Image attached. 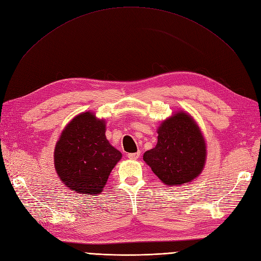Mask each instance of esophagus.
Segmentation results:
<instances>
[{
  "mask_svg": "<svg viewBox=\"0 0 261 261\" xmlns=\"http://www.w3.org/2000/svg\"><path fill=\"white\" fill-rule=\"evenodd\" d=\"M127 156L129 159H131V160H137V159L140 156V152L138 151V152H133V153H128Z\"/></svg>",
  "mask_w": 261,
  "mask_h": 261,
  "instance_id": "obj_1",
  "label": "esophagus"
}]
</instances>
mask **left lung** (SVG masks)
Listing matches in <instances>:
<instances>
[{
	"label": "left lung",
	"instance_id": "obj_1",
	"mask_svg": "<svg viewBox=\"0 0 261 261\" xmlns=\"http://www.w3.org/2000/svg\"><path fill=\"white\" fill-rule=\"evenodd\" d=\"M206 156V142L198 124L188 113L179 111L162 121L155 147L143 159L165 186L172 187L198 177Z\"/></svg>",
	"mask_w": 261,
	"mask_h": 261
}]
</instances>
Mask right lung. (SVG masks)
Masks as SVG:
<instances>
[{"mask_svg": "<svg viewBox=\"0 0 261 261\" xmlns=\"http://www.w3.org/2000/svg\"><path fill=\"white\" fill-rule=\"evenodd\" d=\"M122 156L106 137V120L94 113L75 116L55 145L54 166L62 182L79 194H100Z\"/></svg>", "mask_w": 261, "mask_h": 261, "instance_id": "right-lung-1", "label": "right lung"}]
</instances>
